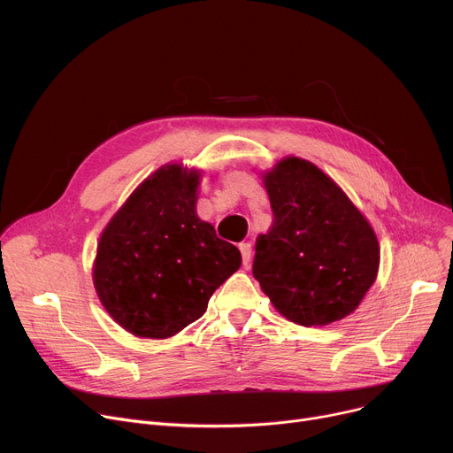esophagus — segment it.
I'll list each match as a JSON object with an SVG mask.
<instances>
[{"instance_id":"34e87169","label":"esophagus","mask_w":453,"mask_h":453,"mask_svg":"<svg viewBox=\"0 0 453 453\" xmlns=\"http://www.w3.org/2000/svg\"><path fill=\"white\" fill-rule=\"evenodd\" d=\"M239 250H241V255H242V265L248 266L250 260H251V244L250 242H242L239 246Z\"/></svg>"}]
</instances>
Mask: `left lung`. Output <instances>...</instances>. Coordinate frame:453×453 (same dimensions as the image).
<instances>
[{
    "mask_svg": "<svg viewBox=\"0 0 453 453\" xmlns=\"http://www.w3.org/2000/svg\"><path fill=\"white\" fill-rule=\"evenodd\" d=\"M265 185L273 224L257 239L253 277L277 311L297 325L343 319L378 273L372 227L311 161H279Z\"/></svg>",
    "mask_w": 453,
    "mask_h": 453,
    "instance_id": "1",
    "label": "left lung"
}]
</instances>
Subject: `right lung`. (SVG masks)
<instances>
[{
	"label": "right lung",
	"mask_w": 453,
	"mask_h": 453,
	"mask_svg": "<svg viewBox=\"0 0 453 453\" xmlns=\"http://www.w3.org/2000/svg\"><path fill=\"white\" fill-rule=\"evenodd\" d=\"M200 176L169 165L142 181L106 226L93 282L108 314L141 338L174 336L205 312L241 251L196 217Z\"/></svg>",
	"instance_id": "1"
}]
</instances>
